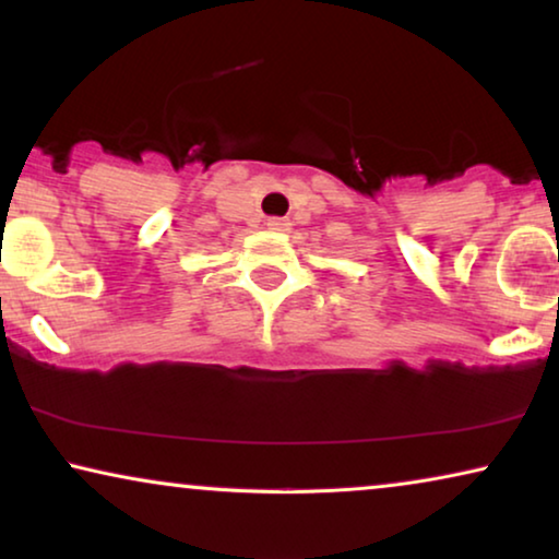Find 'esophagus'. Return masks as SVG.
Segmentation results:
<instances>
[{
    "label": "esophagus",
    "mask_w": 559,
    "mask_h": 559,
    "mask_svg": "<svg viewBox=\"0 0 559 559\" xmlns=\"http://www.w3.org/2000/svg\"><path fill=\"white\" fill-rule=\"evenodd\" d=\"M266 228H270V231H289V221L272 216V218H266Z\"/></svg>",
    "instance_id": "obj_1"
}]
</instances>
